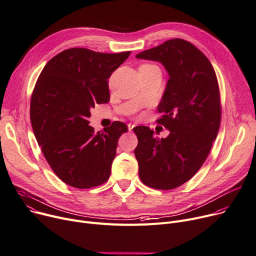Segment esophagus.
<instances>
[{
	"label": "esophagus",
	"instance_id": "esophagus-1",
	"mask_svg": "<svg viewBox=\"0 0 256 256\" xmlns=\"http://www.w3.org/2000/svg\"><path fill=\"white\" fill-rule=\"evenodd\" d=\"M135 126H136L135 124H131V123H129V124H128V130H129V131H132V129H133Z\"/></svg>",
	"mask_w": 256,
	"mask_h": 256
}]
</instances>
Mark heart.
<instances>
[{
	"mask_svg": "<svg viewBox=\"0 0 256 256\" xmlns=\"http://www.w3.org/2000/svg\"><path fill=\"white\" fill-rule=\"evenodd\" d=\"M146 66H152V64H146Z\"/></svg>",
	"mask_w": 256,
	"mask_h": 256,
	"instance_id": "b5f03b06",
	"label": "heart"
}]
</instances>
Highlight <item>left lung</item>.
Returning a JSON list of instances; mask_svg holds the SVG:
<instances>
[{
	"mask_svg": "<svg viewBox=\"0 0 256 256\" xmlns=\"http://www.w3.org/2000/svg\"><path fill=\"white\" fill-rule=\"evenodd\" d=\"M161 62L169 74L156 122L170 134L154 136L146 126L133 128L138 138L135 158L142 182L152 188L173 190L198 172L218 136L222 102L218 78L204 53L182 38H171L136 55Z\"/></svg>",
	"mask_w": 256,
	"mask_h": 256,
	"instance_id": "8db88e82",
	"label": "left lung"
}]
</instances>
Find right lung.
<instances>
[{"label":"right lung","instance_id":"add662e5","mask_svg":"<svg viewBox=\"0 0 256 256\" xmlns=\"http://www.w3.org/2000/svg\"><path fill=\"white\" fill-rule=\"evenodd\" d=\"M70 48L55 55L38 76L30 98V123L54 173L76 188L104 184L118 140L128 131L116 121L104 132L89 126L90 108L110 102L108 78L130 55Z\"/></svg>","mask_w":256,"mask_h":256}]
</instances>
